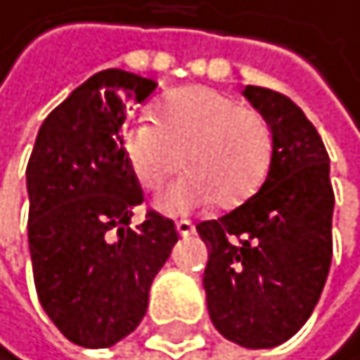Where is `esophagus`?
Returning <instances> with one entry per match:
<instances>
[{"label": "esophagus", "instance_id": "1", "mask_svg": "<svg viewBox=\"0 0 360 360\" xmlns=\"http://www.w3.org/2000/svg\"><path fill=\"white\" fill-rule=\"evenodd\" d=\"M195 231V224L193 222H188V220H179L176 222V233L179 236H191Z\"/></svg>", "mask_w": 360, "mask_h": 360}]
</instances>
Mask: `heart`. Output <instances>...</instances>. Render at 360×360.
Masks as SVG:
<instances>
[{
  "mask_svg": "<svg viewBox=\"0 0 360 360\" xmlns=\"http://www.w3.org/2000/svg\"><path fill=\"white\" fill-rule=\"evenodd\" d=\"M122 147L145 191H158L184 163L188 174L156 199V208L186 215L211 199L220 208L240 206L259 191L272 161V127L224 92L186 88L163 101L158 122H129Z\"/></svg>",
  "mask_w": 360,
  "mask_h": 360,
  "instance_id": "heart-1",
  "label": "heart"
}]
</instances>
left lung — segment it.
Wrapping results in <instances>:
<instances>
[{
  "mask_svg": "<svg viewBox=\"0 0 360 360\" xmlns=\"http://www.w3.org/2000/svg\"><path fill=\"white\" fill-rule=\"evenodd\" d=\"M272 127L261 191L236 211L199 222L208 250L204 290L226 340L270 349L297 333L318 304L331 265L329 154L300 106L281 92L245 86Z\"/></svg>",
  "mask_w": 360,
  "mask_h": 360,
  "instance_id": "1",
  "label": "left lung"
}]
</instances>
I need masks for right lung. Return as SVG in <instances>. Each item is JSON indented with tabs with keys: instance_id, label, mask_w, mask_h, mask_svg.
Masks as SVG:
<instances>
[{
	"instance_id": "right-lung-1",
	"label": "right lung",
	"mask_w": 360,
	"mask_h": 360,
	"mask_svg": "<svg viewBox=\"0 0 360 360\" xmlns=\"http://www.w3.org/2000/svg\"><path fill=\"white\" fill-rule=\"evenodd\" d=\"M154 79L104 70L42 122L27 165L29 252L38 300L68 340L101 349L145 318L149 288L176 243L174 222L147 213L122 149L129 101Z\"/></svg>"
}]
</instances>
